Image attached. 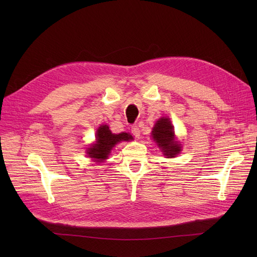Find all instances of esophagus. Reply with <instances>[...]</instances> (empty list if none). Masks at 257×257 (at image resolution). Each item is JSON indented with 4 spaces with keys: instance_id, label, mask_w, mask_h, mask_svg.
<instances>
[{
    "instance_id": "esophagus-1",
    "label": "esophagus",
    "mask_w": 257,
    "mask_h": 257,
    "mask_svg": "<svg viewBox=\"0 0 257 257\" xmlns=\"http://www.w3.org/2000/svg\"><path fill=\"white\" fill-rule=\"evenodd\" d=\"M132 133H133V135L136 138H139V136H141V130H139L138 125H133V126H132Z\"/></svg>"
}]
</instances>
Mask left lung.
Returning a JSON list of instances; mask_svg holds the SVG:
<instances>
[{
	"label": "left lung",
	"mask_w": 257,
	"mask_h": 257,
	"mask_svg": "<svg viewBox=\"0 0 257 257\" xmlns=\"http://www.w3.org/2000/svg\"><path fill=\"white\" fill-rule=\"evenodd\" d=\"M152 137L168 158H174L181 151L180 146L174 141V127L167 118H161L157 121L152 131Z\"/></svg>",
	"instance_id": "8db88e82"
}]
</instances>
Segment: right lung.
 Wrapping results in <instances>:
<instances>
[{
    "label": "right lung",
    "instance_id": "add662e5",
    "mask_svg": "<svg viewBox=\"0 0 257 257\" xmlns=\"http://www.w3.org/2000/svg\"><path fill=\"white\" fill-rule=\"evenodd\" d=\"M133 139L127 133L112 134L107 125H100L96 132V144L88 149V155L95 161L99 162L108 158L114 145L124 141Z\"/></svg>",
    "mask_w": 257,
    "mask_h": 257
}]
</instances>
